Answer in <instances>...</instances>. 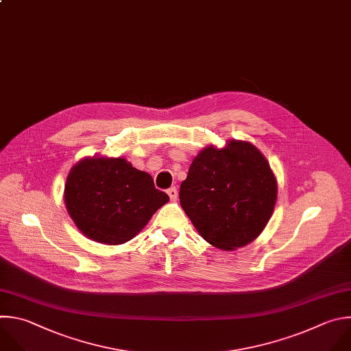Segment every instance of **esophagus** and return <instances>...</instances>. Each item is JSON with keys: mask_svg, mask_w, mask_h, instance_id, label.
<instances>
[{"mask_svg": "<svg viewBox=\"0 0 351 351\" xmlns=\"http://www.w3.org/2000/svg\"><path fill=\"white\" fill-rule=\"evenodd\" d=\"M167 193H169V196H170V199H171V200H176V199H177V196H178V191H177V188H176V186L169 188V189H167Z\"/></svg>", "mask_w": 351, "mask_h": 351, "instance_id": "1", "label": "esophagus"}]
</instances>
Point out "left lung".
I'll list each match as a JSON object with an SVG mask.
<instances>
[{"mask_svg": "<svg viewBox=\"0 0 351 351\" xmlns=\"http://www.w3.org/2000/svg\"><path fill=\"white\" fill-rule=\"evenodd\" d=\"M275 202L276 180L268 162L243 141L203 149L180 186L181 207L200 237L224 250L256 239Z\"/></svg>", "mask_w": 351, "mask_h": 351, "instance_id": "left-lung-1", "label": "left lung"}]
</instances>
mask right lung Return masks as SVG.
<instances>
[{
  "instance_id": "right-lung-1",
  "label": "right lung",
  "mask_w": 351,
  "mask_h": 351,
  "mask_svg": "<svg viewBox=\"0 0 351 351\" xmlns=\"http://www.w3.org/2000/svg\"><path fill=\"white\" fill-rule=\"evenodd\" d=\"M169 202L152 177L123 158L79 162L64 185L66 208L90 239L120 245L134 238L159 207Z\"/></svg>"
}]
</instances>
